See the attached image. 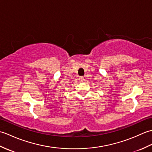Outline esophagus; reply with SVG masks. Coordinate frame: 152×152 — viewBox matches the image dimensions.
<instances>
[{"label": "esophagus", "instance_id": "34e87169", "mask_svg": "<svg viewBox=\"0 0 152 152\" xmlns=\"http://www.w3.org/2000/svg\"><path fill=\"white\" fill-rule=\"evenodd\" d=\"M83 79H84V78H83V76H80V78H79V80H80V82H82L83 80Z\"/></svg>", "mask_w": 152, "mask_h": 152}]
</instances>
